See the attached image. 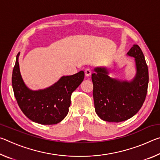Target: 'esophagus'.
<instances>
[{"label": "esophagus", "mask_w": 160, "mask_h": 160, "mask_svg": "<svg viewBox=\"0 0 160 160\" xmlns=\"http://www.w3.org/2000/svg\"><path fill=\"white\" fill-rule=\"evenodd\" d=\"M85 75H86L87 77L90 76L91 74H92V69L90 68H88L85 69Z\"/></svg>", "instance_id": "esophagus-1"}]
</instances>
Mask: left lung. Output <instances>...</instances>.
Returning a JSON list of instances; mask_svg holds the SVG:
<instances>
[{
	"instance_id": "1",
	"label": "left lung",
	"mask_w": 160,
	"mask_h": 160,
	"mask_svg": "<svg viewBox=\"0 0 160 160\" xmlns=\"http://www.w3.org/2000/svg\"><path fill=\"white\" fill-rule=\"evenodd\" d=\"M127 56L134 58L135 74L131 80L112 78L106 67H97L92 74L96 113L108 122H121L132 117L147 94L148 68L142 51L134 44Z\"/></svg>"
}]
</instances>
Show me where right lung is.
<instances>
[{
	"label": "right lung",
	"instance_id": "add662e5",
	"mask_svg": "<svg viewBox=\"0 0 160 160\" xmlns=\"http://www.w3.org/2000/svg\"><path fill=\"white\" fill-rule=\"evenodd\" d=\"M19 52L12 70V84L15 99L22 112L35 123L53 125L61 122L68 113L70 97L84 80L81 70L72 75L62 76L48 88L32 90L22 77L19 65Z\"/></svg>",
	"mask_w": 160,
	"mask_h": 160
}]
</instances>
